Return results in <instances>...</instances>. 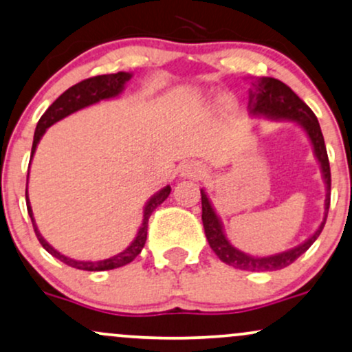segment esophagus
Masks as SVG:
<instances>
[{"instance_id":"1","label":"esophagus","mask_w":352,"mask_h":352,"mask_svg":"<svg viewBox=\"0 0 352 352\" xmlns=\"http://www.w3.org/2000/svg\"><path fill=\"white\" fill-rule=\"evenodd\" d=\"M205 175V167L200 162H187L182 167V177L184 179H192V180H198Z\"/></svg>"}]
</instances>
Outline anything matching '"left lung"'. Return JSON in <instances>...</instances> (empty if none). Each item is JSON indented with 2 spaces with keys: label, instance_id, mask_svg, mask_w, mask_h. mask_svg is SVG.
<instances>
[{
  "label": "left lung",
  "instance_id": "1",
  "mask_svg": "<svg viewBox=\"0 0 352 352\" xmlns=\"http://www.w3.org/2000/svg\"><path fill=\"white\" fill-rule=\"evenodd\" d=\"M252 88L249 90V114L252 116H264L270 118L275 121H294L303 128L310 139L315 157L320 162L321 175H323L326 185V200H324V218L313 234L302 244L295 245V248L283 251L272 256L257 257L249 256L238 248H234L226 234H224L223 223L211 205L210 198L206 197L205 190L201 192V221L205 228L206 239H208L210 248L213 249L214 254L223 261L224 264L231 265V267L239 270H251V272H269V270H280L292 262H295L310 249V245L315 243L316 238L323 231L326 217H328L329 210V195H331V170H329V160L326 154V146L323 134H321L320 122L316 120L315 113L303 103L302 100L295 95V91L280 80L272 77H259L252 78Z\"/></svg>",
  "mask_w": 352,
  "mask_h": 352
}]
</instances>
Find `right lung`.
<instances>
[{
    "label": "right lung",
    "instance_id": "right-lung-1",
    "mask_svg": "<svg viewBox=\"0 0 352 352\" xmlns=\"http://www.w3.org/2000/svg\"><path fill=\"white\" fill-rule=\"evenodd\" d=\"M131 77H133V74H129V72H118V74L98 75V77L83 80V82L74 85V87L69 88V90L63 91L62 95L47 108V111L42 114L39 122H37L36 133H34L31 159L34 157V152H36L37 144H39L42 135H44L47 128H50V126L55 124L57 121L63 120V118H67L69 114L78 111V109L91 107V104L98 103L101 100H109V98H116V96H120L122 90H124V85L129 82ZM28 180H29V173H28ZM170 190H172L170 185H167V187L159 190L155 195H152L149 201H147L146 206H144L142 224L139 226V231L138 234H135L133 243H131L122 252L103 261H77V259H72V257L63 256V254L58 252L57 249H54L47 241L42 238L39 230H37L36 219H34L32 208H31V201H29L28 185H26V203H28V213L29 217H31V221L34 226V232H36L37 239H39L42 248H44L50 256H54L55 259L63 262V264L70 265V267H75L80 270H90V272H101V270H111V269L122 267V265L129 264V262H133L135 257L139 256V252L142 251L144 244H146L147 223H149L152 211L157 208L160 203L167 200V197L170 195Z\"/></svg>",
    "mask_w": 352,
    "mask_h": 352
}]
</instances>
